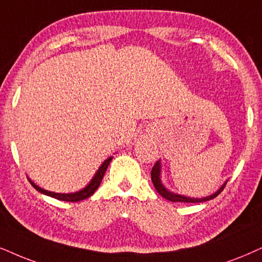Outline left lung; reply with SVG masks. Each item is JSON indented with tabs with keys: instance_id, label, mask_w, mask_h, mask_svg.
Returning a JSON list of instances; mask_svg holds the SVG:
<instances>
[{
	"instance_id": "left-lung-1",
	"label": "left lung",
	"mask_w": 262,
	"mask_h": 262,
	"mask_svg": "<svg viewBox=\"0 0 262 262\" xmlns=\"http://www.w3.org/2000/svg\"><path fill=\"white\" fill-rule=\"evenodd\" d=\"M151 180H152V183H154L156 191H157L162 197L165 198V200H168L170 202H184V203H201V202L213 200V198L219 196V194L221 193V191H223L225 186H226V183H227L226 181V183H225L223 186L219 188V190L215 192V193L210 194V196H208V197H203V198H191V197L183 196V194L174 193V192H170L169 190H167V188L164 187V185L162 184V181H161V162L160 161L156 162L154 168H152Z\"/></svg>"
}]
</instances>
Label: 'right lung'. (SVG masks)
<instances>
[{
    "mask_svg": "<svg viewBox=\"0 0 262 262\" xmlns=\"http://www.w3.org/2000/svg\"><path fill=\"white\" fill-rule=\"evenodd\" d=\"M111 160H112V157H108L107 160H105L104 163L99 167L98 171L95 173L94 177H93L91 183H89L87 186L83 188V190L74 192V193H55V192L47 191V190H45V188H41L39 186H37V185H36L35 183H32L30 179H29V181H30V184H31L32 186H34L38 192H41V193H43V194H47V196H51L53 198H57V200H59V201H65V202L83 201V200H85V198L91 197L92 194L97 191V188L99 187V185H100L102 178H104V175H105V171H106Z\"/></svg>",
    "mask_w": 262,
    "mask_h": 262,
    "instance_id": "add662e5",
    "label": "right lung"
}]
</instances>
